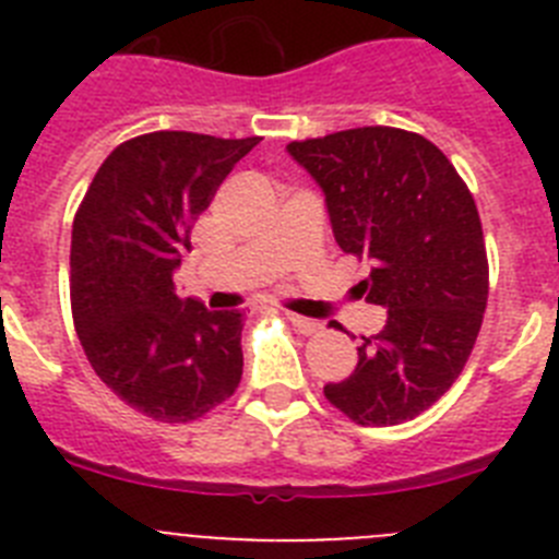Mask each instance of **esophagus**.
Instances as JSON below:
<instances>
[{
	"mask_svg": "<svg viewBox=\"0 0 559 559\" xmlns=\"http://www.w3.org/2000/svg\"><path fill=\"white\" fill-rule=\"evenodd\" d=\"M285 316H288V322L294 324V328L299 330L302 335H313V333H319V330H322V324L313 322V319H305V316H299V313H290V310H288Z\"/></svg>",
	"mask_w": 559,
	"mask_h": 559,
	"instance_id": "34e87169",
	"label": "esophagus"
}]
</instances>
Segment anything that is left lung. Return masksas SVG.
Segmentation results:
<instances>
[{
  "label": "left lung",
  "instance_id": "8db88e82",
  "mask_svg": "<svg viewBox=\"0 0 559 559\" xmlns=\"http://www.w3.org/2000/svg\"><path fill=\"white\" fill-rule=\"evenodd\" d=\"M319 181L335 243L369 260L358 294L386 324L324 397L358 426H400L456 383L484 322L490 265L473 192L431 140L389 126L288 145Z\"/></svg>",
  "mask_w": 559,
  "mask_h": 559
}]
</instances>
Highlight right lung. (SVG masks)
Segmentation results:
<instances>
[{"label": "right lung", "mask_w": 559, "mask_h": 559, "mask_svg": "<svg viewBox=\"0 0 559 559\" xmlns=\"http://www.w3.org/2000/svg\"><path fill=\"white\" fill-rule=\"evenodd\" d=\"M260 142L153 131L114 147L72 224V322L97 378L156 423H192L235 394L243 313L181 299L173 271L231 167Z\"/></svg>", "instance_id": "right-lung-1"}]
</instances>
